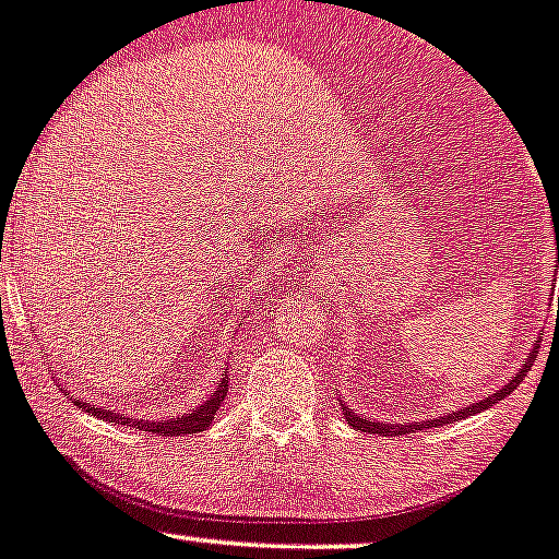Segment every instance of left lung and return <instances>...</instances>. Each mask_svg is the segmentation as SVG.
<instances>
[{"instance_id": "obj_1", "label": "left lung", "mask_w": 559, "mask_h": 559, "mask_svg": "<svg viewBox=\"0 0 559 559\" xmlns=\"http://www.w3.org/2000/svg\"><path fill=\"white\" fill-rule=\"evenodd\" d=\"M555 241H557V260H555V269H559V225L555 222ZM538 345H540V340H535V348H533V354H530V359L527 362L522 365V368H519V373H513V379L508 381V384L504 386H499L497 392H493V395H488V397H483V401H477V403H469V406H464L461 408V412H453V414H442V417H436V419H425V423H376V419H365V417H359V414L354 412V408H348L345 406L343 401H340V406H343V414H345V423L348 425H354L356 430H362V433H379V436H401V433H414V430H423V428H439V425H448V423H455V419H464V417H472V414H477V412H483V408H491L493 403L497 401H502V397H508L510 392L515 390V386L522 384L524 381V376L530 373V368H533V359L535 356H538Z\"/></svg>"}]
</instances>
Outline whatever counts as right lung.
Returning a JSON list of instances; mask_svg holds the SVG:
<instances>
[{
	"instance_id": "add662e5",
	"label": "right lung",
	"mask_w": 559,
	"mask_h": 559,
	"mask_svg": "<svg viewBox=\"0 0 559 559\" xmlns=\"http://www.w3.org/2000/svg\"><path fill=\"white\" fill-rule=\"evenodd\" d=\"M227 386H230L227 384V373H222V384L211 392L209 401L200 403L194 412L183 414V417H173V419H134V417H123V414L109 412L106 406H90V403L84 401H73V403H76L79 408H84L87 414H93V417H106L117 425H131V428L151 430V433H158V436H183V433H200V430L209 428L216 408H219L222 401H225Z\"/></svg>"
}]
</instances>
